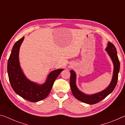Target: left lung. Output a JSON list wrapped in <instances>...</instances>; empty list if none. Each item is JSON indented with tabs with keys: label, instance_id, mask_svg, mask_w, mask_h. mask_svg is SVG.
Instances as JSON below:
<instances>
[{
	"label": "left lung",
	"instance_id": "obj_1",
	"mask_svg": "<svg viewBox=\"0 0 125 125\" xmlns=\"http://www.w3.org/2000/svg\"><path fill=\"white\" fill-rule=\"evenodd\" d=\"M105 50L107 51V53H108L111 59H112L114 65V73H113L112 80H111V83L108 85V87L105 89L99 92V93L92 95H87L85 93H82L76 87L75 73L73 70H70L71 75L70 84L72 93L76 99L82 102L89 104H94L98 103L99 102L105 98L111 93H112L115 87H116L118 80V74L120 68V61H119L117 56L116 49L114 45V44L109 42L107 47L105 49Z\"/></svg>",
	"mask_w": 125,
	"mask_h": 125
}]
</instances>
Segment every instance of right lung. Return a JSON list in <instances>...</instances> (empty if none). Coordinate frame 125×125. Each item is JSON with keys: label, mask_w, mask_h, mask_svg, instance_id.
Listing matches in <instances>:
<instances>
[{"label": "right lung", "mask_w": 125, "mask_h": 125, "mask_svg": "<svg viewBox=\"0 0 125 125\" xmlns=\"http://www.w3.org/2000/svg\"><path fill=\"white\" fill-rule=\"evenodd\" d=\"M24 38L17 41L13 46L8 61V74L11 87L17 94L28 101L36 102L47 97L55 80L64 69L51 72L43 84H37L28 80L23 73L19 62V51Z\"/></svg>", "instance_id": "add662e5"}]
</instances>
